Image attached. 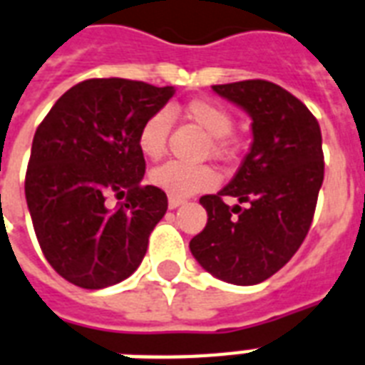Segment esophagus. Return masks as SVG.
I'll return each mask as SVG.
<instances>
[{
    "label": "esophagus",
    "mask_w": 365,
    "mask_h": 365,
    "mask_svg": "<svg viewBox=\"0 0 365 365\" xmlns=\"http://www.w3.org/2000/svg\"><path fill=\"white\" fill-rule=\"evenodd\" d=\"M183 205V199H176V197H168V207L178 208Z\"/></svg>",
    "instance_id": "1"
}]
</instances>
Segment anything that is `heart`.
I'll return each mask as SVG.
<instances>
[{"label": "heart", "instance_id": "b5f03b06", "mask_svg": "<svg viewBox=\"0 0 365 365\" xmlns=\"http://www.w3.org/2000/svg\"><path fill=\"white\" fill-rule=\"evenodd\" d=\"M183 116L205 130L210 135L208 153L214 158L226 160L235 151V143L230 138L233 130L232 113L222 105L208 99H195L183 107ZM170 132V115L166 110L153 113L141 124L138 132V149L145 158L163 157L166 139ZM149 182L164 193L185 199L189 195L207 191L216 183V174L208 166H187L182 163H166L149 174Z\"/></svg>", "mask_w": 365, "mask_h": 365}]
</instances>
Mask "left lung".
<instances>
[{
    "mask_svg": "<svg viewBox=\"0 0 365 365\" xmlns=\"http://www.w3.org/2000/svg\"><path fill=\"white\" fill-rule=\"evenodd\" d=\"M252 118V145L237 174L201 197L207 226L189 249L208 274L233 285H257L293 258L312 224L324 182L322 132L304 103L266 80L212 86ZM226 196L247 207L232 209Z\"/></svg>",
    "mask_w": 365,
    "mask_h": 365,
    "instance_id": "left-lung-1",
    "label": "left lung"
}]
</instances>
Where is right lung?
I'll return each instance as SVG.
<instances>
[{"instance_id": "right-lung-1", "label": "right lung", "mask_w": 365, "mask_h": 365, "mask_svg": "<svg viewBox=\"0 0 365 365\" xmlns=\"http://www.w3.org/2000/svg\"><path fill=\"white\" fill-rule=\"evenodd\" d=\"M172 96V86L91 78L63 93L36 130L24 193L41 252L66 282L108 287L145 257L168 199L141 185L138 132ZM110 194L123 202L108 207Z\"/></svg>"}]
</instances>
